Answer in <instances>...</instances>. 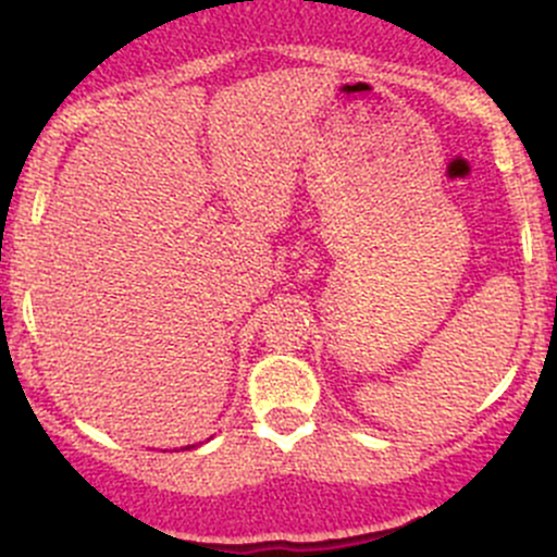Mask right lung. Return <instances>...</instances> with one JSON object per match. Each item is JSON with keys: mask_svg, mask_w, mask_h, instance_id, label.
<instances>
[{"mask_svg": "<svg viewBox=\"0 0 557 557\" xmlns=\"http://www.w3.org/2000/svg\"><path fill=\"white\" fill-rule=\"evenodd\" d=\"M190 447H194V445H188V447H185V450H190Z\"/></svg>", "mask_w": 557, "mask_h": 557, "instance_id": "obj_1", "label": "right lung"}]
</instances>
